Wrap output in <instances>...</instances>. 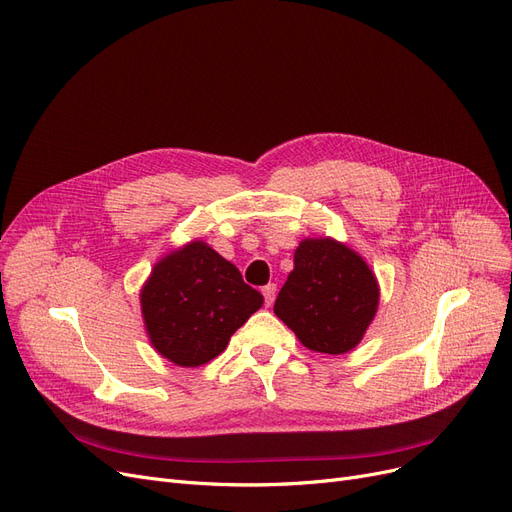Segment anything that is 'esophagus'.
I'll return each mask as SVG.
<instances>
[{
	"label": "esophagus",
	"mask_w": 512,
	"mask_h": 512,
	"mask_svg": "<svg viewBox=\"0 0 512 512\" xmlns=\"http://www.w3.org/2000/svg\"><path fill=\"white\" fill-rule=\"evenodd\" d=\"M262 296H264V304L271 306V304L275 302V296H277V285H275V283L264 285V288H262Z\"/></svg>",
	"instance_id": "34e87169"
}]
</instances>
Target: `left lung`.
Masks as SVG:
<instances>
[{
  "instance_id": "1",
  "label": "left lung",
  "mask_w": 512,
  "mask_h": 512,
  "mask_svg": "<svg viewBox=\"0 0 512 512\" xmlns=\"http://www.w3.org/2000/svg\"><path fill=\"white\" fill-rule=\"evenodd\" d=\"M378 283L359 254L334 239H304L273 311L306 349L342 355L378 309Z\"/></svg>"
}]
</instances>
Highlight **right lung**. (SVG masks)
I'll return each instance as SVG.
<instances>
[{
    "label": "right lung",
    "instance_id": "1",
    "mask_svg": "<svg viewBox=\"0 0 512 512\" xmlns=\"http://www.w3.org/2000/svg\"><path fill=\"white\" fill-rule=\"evenodd\" d=\"M262 302L235 264L203 241L163 258L140 294L153 346L182 367L218 357Z\"/></svg>",
    "mask_w": 512,
    "mask_h": 512
}]
</instances>
